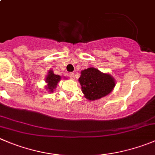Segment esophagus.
Returning <instances> with one entry per match:
<instances>
[{"label":"esophagus","mask_w":155,"mask_h":155,"mask_svg":"<svg viewBox=\"0 0 155 155\" xmlns=\"http://www.w3.org/2000/svg\"><path fill=\"white\" fill-rule=\"evenodd\" d=\"M68 76H69V78H70L71 79H72V80H74V73H70L68 74Z\"/></svg>","instance_id":"1"}]
</instances>
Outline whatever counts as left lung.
Segmentation results:
<instances>
[{
  "mask_svg": "<svg viewBox=\"0 0 155 155\" xmlns=\"http://www.w3.org/2000/svg\"><path fill=\"white\" fill-rule=\"evenodd\" d=\"M78 81L84 97L89 101H96L108 95L116 85L112 75L103 73L95 68L82 71Z\"/></svg>",
  "mask_w": 155,
  "mask_h": 155,
  "instance_id": "8db88e82",
  "label": "left lung"
}]
</instances>
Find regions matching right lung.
<instances>
[{
	"instance_id": "add662e5",
	"label": "right lung",
	"mask_w": 155,
	"mask_h": 155,
	"mask_svg": "<svg viewBox=\"0 0 155 155\" xmlns=\"http://www.w3.org/2000/svg\"><path fill=\"white\" fill-rule=\"evenodd\" d=\"M61 78V76L54 74L51 70L48 71V74L45 78V82L47 83V86H45L46 89L48 90L49 92H53V91L56 88L57 84L60 81Z\"/></svg>"
}]
</instances>
